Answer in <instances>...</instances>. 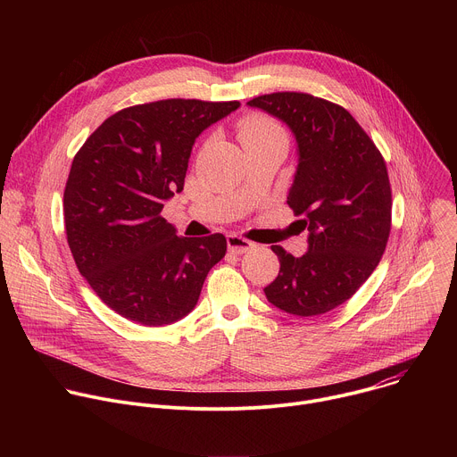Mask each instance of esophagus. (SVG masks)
<instances>
[{
	"label": "esophagus",
	"mask_w": 457,
	"mask_h": 457,
	"mask_svg": "<svg viewBox=\"0 0 457 457\" xmlns=\"http://www.w3.org/2000/svg\"><path fill=\"white\" fill-rule=\"evenodd\" d=\"M253 247H254V244L251 240H245V238H242L238 235H228V249L231 253L242 254V253H245V251H249Z\"/></svg>",
	"instance_id": "1"
}]
</instances>
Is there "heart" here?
<instances>
[{
  "label": "heart",
  "instance_id": "1",
  "mask_svg": "<svg viewBox=\"0 0 457 457\" xmlns=\"http://www.w3.org/2000/svg\"><path fill=\"white\" fill-rule=\"evenodd\" d=\"M238 137L242 145H254L273 139H286L284 129L271 117L251 113L238 122Z\"/></svg>",
  "mask_w": 457,
  "mask_h": 457
}]
</instances>
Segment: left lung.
<instances>
[{"label": "left lung", "instance_id": "obj_1", "mask_svg": "<svg viewBox=\"0 0 457 457\" xmlns=\"http://www.w3.org/2000/svg\"><path fill=\"white\" fill-rule=\"evenodd\" d=\"M282 122L296 139L298 166L287 204L307 253L293 256L271 245L278 277L264 289L275 307L295 316H318L347 302L372 275L390 233L386 166L356 119L325 99L277 92L247 103Z\"/></svg>", "mask_w": 457, "mask_h": 457}]
</instances>
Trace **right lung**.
<instances>
[{
    "mask_svg": "<svg viewBox=\"0 0 457 457\" xmlns=\"http://www.w3.org/2000/svg\"><path fill=\"white\" fill-rule=\"evenodd\" d=\"M238 106L199 99L129 106L74 157L62 199L69 245L79 273L117 314L159 328L197 305L226 238L177 237L161 212L184 187L195 139Z\"/></svg>",
    "mask_w": 457,
    "mask_h": 457,
    "instance_id": "1",
    "label": "right lung"
}]
</instances>
